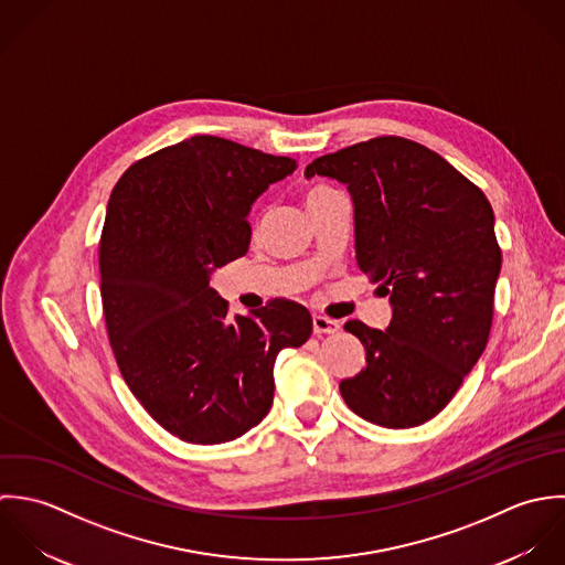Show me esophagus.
<instances>
[{
    "label": "esophagus",
    "mask_w": 565,
    "mask_h": 565,
    "mask_svg": "<svg viewBox=\"0 0 565 565\" xmlns=\"http://www.w3.org/2000/svg\"><path fill=\"white\" fill-rule=\"evenodd\" d=\"M312 328H315V334H337L340 330L339 321L321 315L312 317Z\"/></svg>",
    "instance_id": "1"
}]
</instances>
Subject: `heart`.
Returning <instances> with one entry per match:
<instances>
[{
	"label": "heart",
	"mask_w": 565,
	"mask_h": 565,
	"mask_svg": "<svg viewBox=\"0 0 565 565\" xmlns=\"http://www.w3.org/2000/svg\"><path fill=\"white\" fill-rule=\"evenodd\" d=\"M328 192H332V188H326V185H312L308 192H306V203H312L315 199H319V196H323V194H328ZM264 218H259V223H262Z\"/></svg>",
	"instance_id": "obj_1"
}]
</instances>
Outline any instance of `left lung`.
I'll return each instance as SVG.
<instances>
[{"instance_id":"left-lung-1","label":"left lung","mask_w":565,"mask_h":565,"mask_svg":"<svg viewBox=\"0 0 565 565\" xmlns=\"http://www.w3.org/2000/svg\"><path fill=\"white\" fill-rule=\"evenodd\" d=\"M315 174L347 185L358 268L393 306L386 332L344 323L364 344L366 366L340 382V395L371 424H426L489 340L502 266L493 210L441 154L395 135L323 154L306 168Z\"/></svg>"}]
</instances>
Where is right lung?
Masks as SVG:
<instances>
[{
    "label": "right lung",
    "instance_id": "right-lung-1",
    "mask_svg": "<svg viewBox=\"0 0 565 565\" xmlns=\"http://www.w3.org/2000/svg\"><path fill=\"white\" fill-rule=\"evenodd\" d=\"M295 170L290 157L196 135L135 161L111 192L100 237L107 334L132 395L181 441L225 444L257 426L277 353L312 334L297 301L228 317L210 286L246 255L250 205Z\"/></svg>",
    "mask_w": 565,
    "mask_h": 565
}]
</instances>
